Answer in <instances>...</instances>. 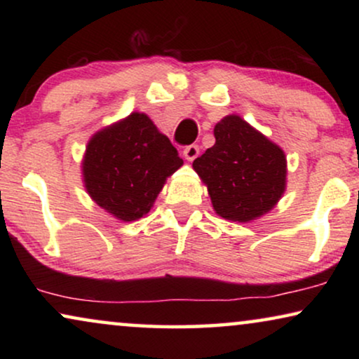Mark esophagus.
Returning <instances> with one entry per match:
<instances>
[{"label": "esophagus", "instance_id": "esophagus-1", "mask_svg": "<svg viewBox=\"0 0 359 359\" xmlns=\"http://www.w3.org/2000/svg\"><path fill=\"white\" fill-rule=\"evenodd\" d=\"M198 155H199V147L198 145H188L183 150L184 160H188V161H193L194 158H198Z\"/></svg>", "mask_w": 359, "mask_h": 359}]
</instances>
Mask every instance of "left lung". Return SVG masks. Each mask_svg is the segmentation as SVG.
Listing matches in <instances>:
<instances>
[{"instance_id":"1","label":"left lung","mask_w":359,"mask_h":359,"mask_svg":"<svg viewBox=\"0 0 359 359\" xmlns=\"http://www.w3.org/2000/svg\"><path fill=\"white\" fill-rule=\"evenodd\" d=\"M214 137L215 144L193 161V168L215 214L242 224L268 214L286 191L284 150L237 114L217 122Z\"/></svg>"}]
</instances>
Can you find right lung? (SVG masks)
<instances>
[{
	"label": "right lung",
	"mask_w": 359,
	"mask_h": 359,
	"mask_svg": "<svg viewBox=\"0 0 359 359\" xmlns=\"http://www.w3.org/2000/svg\"><path fill=\"white\" fill-rule=\"evenodd\" d=\"M183 166L168 137L145 112H132L88 140L81 160L90 198L122 222L149 214L166 178Z\"/></svg>",
	"instance_id": "obj_1"
}]
</instances>
